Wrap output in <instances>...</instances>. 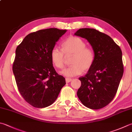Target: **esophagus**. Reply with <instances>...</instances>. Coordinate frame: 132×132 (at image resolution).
Here are the masks:
<instances>
[{
	"instance_id": "esophagus-1",
	"label": "esophagus",
	"mask_w": 132,
	"mask_h": 132,
	"mask_svg": "<svg viewBox=\"0 0 132 132\" xmlns=\"http://www.w3.org/2000/svg\"><path fill=\"white\" fill-rule=\"evenodd\" d=\"M71 80H72V79L70 78H66L65 79L66 83H69V82H70Z\"/></svg>"
}]
</instances>
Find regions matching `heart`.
I'll list each match as a JSON object with an SVG mask.
<instances>
[{
  "mask_svg": "<svg viewBox=\"0 0 132 132\" xmlns=\"http://www.w3.org/2000/svg\"><path fill=\"white\" fill-rule=\"evenodd\" d=\"M61 49L54 47L51 52V58L54 65L63 69L65 67V56L73 55L71 60L72 65L61 72L66 77L79 75L84 71H87L93 65L95 53L93 49L86 46L83 39L78 37H70L61 45Z\"/></svg>",
  "mask_w": 132,
  "mask_h": 132,
  "instance_id": "b5f03b06",
  "label": "heart"
}]
</instances>
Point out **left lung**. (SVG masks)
<instances>
[{"label":"left lung","mask_w":132,"mask_h":132,"mask_svg":"<svg viewBox=\"0 0 132 132\" xmlns=\"http://www.w3.org/2000/svg\"><path fill=\"white\" fill-rule=\"evenodd\" d=\"M75 35L86 38L95 53L93 65L79 78L81 84L77 95L87 108L102 109L113 101L123 75L121 49L110 36L96 29H80Z\"/></svg>","instance_id":"8db88e82"}]
</instances>
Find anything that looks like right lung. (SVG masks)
Returning <instances> with one entry per match:
<instances>
[{
	"label": "right lung",
	"instance_id": "right-lung-1",
	"mask_svg": "<svg viewBox=\"0 0 132 132\" xmlns=\"http://www.w3.org/2000/svg\"><path fill=\"white\" fill-rule=\"evenodd\" d=\"M66 30L50 28L29 34L17 46L12 71L20 94L37 108L51 105L65 79L56 72L51 52Z\"/></svg>",
	"mask_w": 132,
	"mask_h": 132
}]
</instances>
